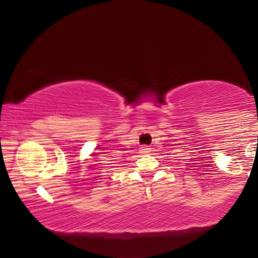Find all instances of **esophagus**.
Masks as SVG:
<instances>
[{
	"label": "esophagus",
	"mask_w": 258,
	"mask_h": 258,
	"mask_svg": "<svg viewBox=\"0 0 258 258\" xmlns=\"http://www.w3.org/2000/svg\"><path fill=\"white\" fill-rule=\"evenodd\" d=\"M142 153H149V148H143V149H142Z\"/></svg>",
	"instance_id": "1"
}]
</instances>
